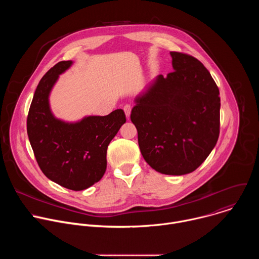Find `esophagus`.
Masks as SVG:
<instances>
[{"label": "esophagus", "instance_id": "obj_1", "mask_svg": "<svg viewBox=\"0 0 259 259\" xmlns=\"http://www.w3.org/2000/svg\"><path fill=\"white\" fill-rule=\"evenodd\" d=\"M123 108H124V112H125V114H126V117L129 118V117H130V114H131L132 106H131L130 104H126V105H124Z\"/></svg>", "mask_w": 259, "mask_h": 259}]
</instances>
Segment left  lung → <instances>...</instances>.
I'll return each instance as SVG.
<instances>
[{
	"label": "left lung",
	"mask_w": 259,
	"mask_h": 259,
	"mask_svg": "<svg viewBox=\"0 0 259 259\" xmlns=\"http://www.w3.org/2000/svg\"><path fill=\"white\" fill-rule=\"evenodd\" d=\"M170 54L174 70L135 99L130 119L145 162L160 173L183 175L195 171L218 140L220 97L200 60Z\"/></svg>",
	"instance_id": "left-lung-1"
}]
</instances>
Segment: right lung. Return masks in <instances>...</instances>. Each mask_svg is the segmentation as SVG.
Returning <instances> with one entry per match:
<instances>
[{"mask_svg":"<svg viewBox=\"0 0 259 259\" xmlns=\"http://www.w3.org/2000/svg\"><path fill=\"white\" fill-rule=\"evenodd\" d=\"M70 64V60L60 61L41 79L29 106L26 128L42 172L63 188L83 191L103 176L107 146L126 116L123 109H116L107 116L87 117L75 124L55 119L48 96L58 76Z\"/></svg>","mask_w":259,"mask_h":259,"instance_id":"right-lung-1","label":"right lung"}]
</instances>
